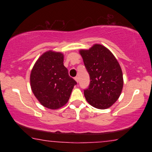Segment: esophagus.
Instances as JSON below:
<instances>
[{
    "label": "esophagus",
    "mask_w": 152,
    "mask_h": 152,
    "mask_svg": "<svg viewBox=\"0 0 152 152\" xmlns=\"http://www.w3.org/2000/svg\"><path fill=\"white\" fill-rule=\"evenodd\" d=\"M75 79V80L76 81V82H77L78 83V81H79V79H78V77H75L74 78Z\"/></svg>",
    "instance_id": "obj_1"
}]
</instances>
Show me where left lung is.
Masks as SVG:
<instances>
[{"mask_svg": "<svg viewBox=\"0 0 152 152\" xmlns=\"http://www.w3.org/2000/svg\"><path fill=\"white\" fill-rule=\"evenodd\" d=\"M80 54L90 84L84 90L87 102L99 109H107L117 101L123 86V77L120 64L113 54L103 45L95 44Z\"/></svg>", "mask_w": 152, "mask_h": 152, "instance_id": "obj_1", "label": "left lung"}]
</instances>
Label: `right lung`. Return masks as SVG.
Here are the masks:
<instances>
[{"mask_svg": "<svg viewBox=\"0 0 152 152\" xmlns=\"http://www.w3.org/2000/svg\"><path fill=\"white\" fill-rule=\"evenodd\" d=\"M31 88L45 107L57 109L68 102L76 81L64 66V55L48 51L39 57L30 75Z\"/></svg>", "mask_w": 152, "mask_h": 152, "instance_id": "right-lung-1", "label": "right lung"}]
</instances>
